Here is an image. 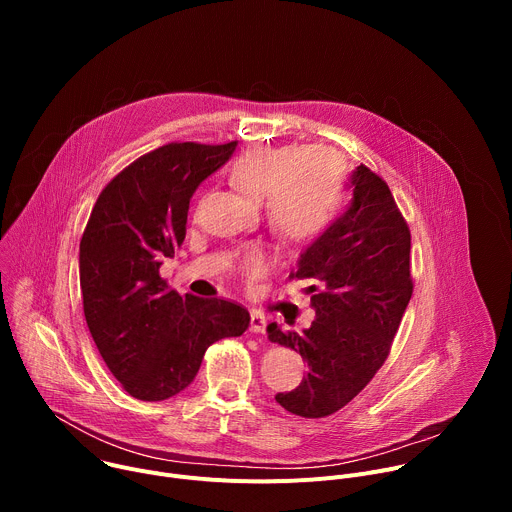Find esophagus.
<instances>
[{
    "mask_svg": "<svg viewBox=\"0 0 512 512\" xmlns=\"http://www.w3.org/2000/svg\"><path fill=\"white\" fill-rule=\"evenodd\" d=\"M249 328H251V332H255V334H263V332L267 330V318H265L261 312L253 310V312H251V324H249Z\"/></svg>",
    "mask_w": 512,
    "mask_h": 512,
    "instance_id": "esophagus-1",
    "label": "esophagus"
}]
</instances>
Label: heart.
Returning a JSON list of instances; mask_svg holds the SVG:
<instances>
[{
    "label": "heart",
    "mask_w": 512,
    "mask_h": 512,
    "mask_svg": "<svg viewBox=\"0 0 512 512\" xmlns=\"http://www.w3.org/2000/svg\"><path fill=\"white\" fill-rule=\"evenodd\" d=\"M231 180L249 196L263 198L265 223L283 243H308L320 237L344 190V170L332 152L289 145L245 150L231 166ZM267 263L261 249L249 247L241 253L237 271L245 281H253Z\"/></svg>",
    "instance_id": "b5f03b06"
}]
</instances>
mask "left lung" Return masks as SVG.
Listing matches in <instances>:
<instances>
[{"mask_svg":"<svg viewBox=\"0 0 512 512\" xmlns=\"http://www.w3.org/2000/svg\"><path fill=\"white\" fill-rule=\"evenodd\" d=\"M352 204L302 255L289 279L308 287L316 320L304 332L269 324L271 342L300 350L308 377L275 401L318 419L348 405L391 352L413 294L411 233L387 182L360 164Z\"/></svg>","mask_w":512,"mask_h":512,"instance_id":"8db88e82","label":"left lung"}]
</instances>
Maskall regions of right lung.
<instances>
[{
    "label": "right lung",
    "mask_w": 512,
    "mask_h": 512,
    "mask_svg": "<svg viewBox=\"0 0 512 512\" xmlns=\"http://www.w3.org/2000/svg\"><path fill=\"white\" fill-rule=\"evenodd\" d=\"M235 145L172 141L143 154L103 188L89 216L79 259L85 320L107 369L139 401L184 391L206 348L249 326L241 304L180 296L160 275L184 243L194 190Z\"/></svg>",
    "instance_id": "right-lung-1"
}]
</instances>
